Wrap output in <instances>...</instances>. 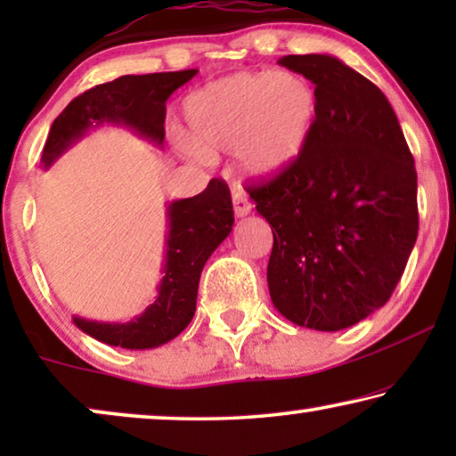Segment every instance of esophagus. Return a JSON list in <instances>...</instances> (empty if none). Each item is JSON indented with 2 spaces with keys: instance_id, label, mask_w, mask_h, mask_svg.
Returning a JSON list of instances; mask_svg holds the SVG:
<instances>
[{
  "instance_id": "obj_1",
  "label": "esophagus",
  "mask_w": 456,
  "mask_h": 456,
  "mask_svg": "<svg viewBox=\"0 0 456 456\" xmlns=\"http://www.w3.org/2000/svg\"><path fill=\"white\" fill-rule=\"evenodd\" d=\"M232 203H234V214L239 217H245L247 214H251V201H248V197L240 189L234 191Z\"/></svg>"
}]
</instances>
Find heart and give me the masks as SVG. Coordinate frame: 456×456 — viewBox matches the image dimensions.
<instances>
[{"instance_id": "heart-1", "label": "heart", "mask_w": 456, "mask_h": 456, "mask_svg": "<svg viewBox=\"0 0 456 456\" xmlns=\"http://www.w3.org/2000/svg\"><path fill=\"white\" fill-rule=\"evenodd\" d=\"M192 155L236 153L251 178H273L295 164L317 118L314 85L295 72H236L192 91L183 103Z\"/></svg>"}]
</instances>
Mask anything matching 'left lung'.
I'll return each instance as SVG.
<instances>
[{
	"instance_id": "1",
	"label": "left lung",
	"mask_w": 456,
	"mask_h": 456,
	"mask_svg": "<svg viewBox=\"0 0 456 456\" xmlns=\"http://www.w3.org/2000/svg\"><path fill=\"white\" fill-rule=\"evenodd\" d=\"M280 66L315 85L317 118L303 153L247 186L270 222L273 307L303 328L336 332L384 307L419 230L413 155L388 99L323 53Z\"/></svg>"
}]
</instances>
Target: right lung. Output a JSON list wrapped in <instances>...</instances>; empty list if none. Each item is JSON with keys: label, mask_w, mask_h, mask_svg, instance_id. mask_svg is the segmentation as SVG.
<instances>
[{"label": "right lung", "mask_w": 456, "mask_h": 456, "mask_svg": "<svg viewBox=\"0 0 456 456\" xmlns=\"http://www.w3.org/2000/svg\"><path fill=\"white\" fill-rule=\"evenodd\" d=\"M195 74L197 70L141 77L128 74L85 91L53 120L41 155L43 166H52L86 130L103 122L122 124L161 145L167 97ZM167 222L170 230L166 239V265L158 298L139 317L126 323L74 317V323L85 334L105 345L139 351L166 345L189 326L195 315L199 278L205 261L220 247L234 224L228 184L214 178L199 195L170 203Z\"/></svg>", "instance_id": "right-lung-1"}]
</instances>
